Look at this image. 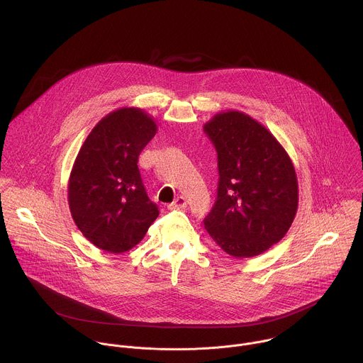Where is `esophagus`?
Instances as JSON below:
<instances>
[{
    "mask_svg": "<svg viewBox=\"0 0 363 363\" xmlns=\"http://www.w3.org/2000/svg\"><path fill=\"white\" fill-rule=\"evenodd\" d=\"M186 206H187V201H186V199L180 196V197H177V199H176V200H174L172 204H169L167 208H169V209H180V208H184Z\"/></svg>",
    "mask_w": 363,
    "mask_h": 363,
    "instance_id": "obj_1",
    "label": "esophagus"
}]
</instances>
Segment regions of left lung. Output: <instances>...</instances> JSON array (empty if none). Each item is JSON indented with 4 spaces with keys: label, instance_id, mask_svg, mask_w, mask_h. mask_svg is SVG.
<instances>
[{
    "label": "left lung",
    "instance_id": "1",
    "mask_svg": "<svg viewBox=\"0 0 363 363\" xmlns=\"http://www.w3.org/2000/svg\"><path fill=\"white\" fill-rule=\"evenodd\" d=\"M204 131L219 169L218 197L204 226L232 257L262 255L286 235L298 211L292 159L269 130L239 110L215 114Z\"/></svg>",
    "mask_w": 363,
    "mask_h": 363
}]
</instances>
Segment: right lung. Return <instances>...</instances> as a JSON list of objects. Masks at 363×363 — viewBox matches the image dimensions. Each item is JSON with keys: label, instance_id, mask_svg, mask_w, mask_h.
Here are the masks:
<instances>
[{"label": "right lung", "instance_id": "1", "mask_svg": "<svg viewBox=\"0 0 363 363\" xmlns=\"http://www.w3.org/2000/svg\"><path fill=\"white\" fill-rule=\"evenodd\" d=\"M157 131L140 107L110 111L84 141L68 180V204L82 235L107 253L138 245L159 215L150 201L138 156Z\"/></svg>", "mask_w": 363, "mask_h": 363}]
</instances>
